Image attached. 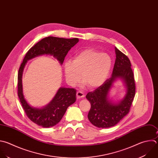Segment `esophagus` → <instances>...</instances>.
<instances>
[{
  "mask_svg": "<svg viewBox=\"0 0 158 158\" xmlns=\"http://www.w3.org/2000/svg\"><path fill=\"white\" fill-rule=\"evenodd\" d=\"M76 96H77V98H83L84 97L85 95L82 92H81V91H79L77 92L76 94Z\"/></svg>",
  "mask_w": 158,
  "mask_h": 158,
  "instance_id": "34e87169",
  "label": "esophagus"
}]
</instances>
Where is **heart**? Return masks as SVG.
Returning <instances> with one entry per match:
<instances>
[{
  "instance_id": "1",
  "label": "heart",
  "mask_w": 158,
  "mask_h": 158,
  "mask_svg": "<svg viewBox=\"0 0 158 158\" xmlns=\"http://www.w3.org/2000/svg\"><path fill=\"white\" fill-rule=\"evenodd\" d=\"M112 59L107 53H101L94 49H86L77 54L73 62L64 64V72L67 82L75 86L81 80L90 89L101 86L107 79L112 68Z\"/></svg>"
}]
</instances>
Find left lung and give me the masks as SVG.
Segmentation results:
<instances>
[{"instance_id":"left-lung-1","label":"left lung","mask_w":158,"mask_h":158,"mask_svg":"<svg viewBox=\"0 0 158 158\" xmlns=\"http://www.w3.org/2000/svg\"><path fill=\"white\" fill-rule=\"evenodd\" d=\"M115 51L116 59L112 76L85 97L91 105L88 118L98 128H107L117 125L128 114L135 95V83L130 61L116 47ZM118 79L123 82L126 94L121 100L114 102L110 97V92Z\"/></svg>"}]
</instances>
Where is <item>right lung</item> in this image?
Here are the masks:
<instances>
[{
	"label": "right lung",
	"mask_w": 158,
	"mask_h": 158,
	"mask_svg": "<svg viewBox=\"0 0 158 158\" xmlns=\"http://www.w3.org/2000/svg\"><path fill=\"white\" fill-rule=\"evenodd\" d=\"M78 42L79 39L76 38H44L28 50L21 64L18 73V95L27 117L39 126L49 128L58 123L68 107L76 102V90L61 87L46 106L41 108L33 107L26 100L23 92L22 76L25 66L28 61L42 55L53 56L62 65L68 51Z\"/></svg>",
	"instance_id": "right-lung-1"
}]
</instances>
